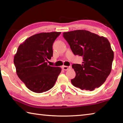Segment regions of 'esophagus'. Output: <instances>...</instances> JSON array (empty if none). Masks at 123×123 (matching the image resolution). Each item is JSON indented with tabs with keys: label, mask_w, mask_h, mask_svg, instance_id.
Instances as JSON below:
<instances>
[{
	"label": "esophagus",
	"mask_w": 123,
	"mask_h": 123,
	"mask_svg": "<svg viewBox=\"0 0 123 123\" xmlns=\"http://www.w3.org/2000/svg\"><path fill=\"white\" fill-rule=\"evenodd\" d=\"M70 68V67H68V66H62V69H63L64 70H67Z\"/></svg>",
	"instance_id": "1"
}]
</instances>
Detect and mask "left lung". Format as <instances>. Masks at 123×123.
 Returning <instances> with one entry per match:
<instances>
[{
	"label": "left lung",
	"mask_w": 123,
	"mask_h": 123,
	"mask_svg": "<svg viewBox=\"0 0 123 123\" xmlns=\"http://www.w3.org/2000/svg\"><path fill=\"white\" fill-rule=\"evenodd\" d=\"M63 36L74 55L83 57L82 64H72L76 73L72 85L91 91L101 86L111 73L114 58L109 40L85 30L63 32Z\"/></svg>",
	"instance_id": "obj_1"
}]
</instances>
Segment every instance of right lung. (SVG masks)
I'll return each mask as SVG.
<instances>
[{"instance_id":"add662e5","label":"right lung","mask_w":123,"mask_h":123,"mask_svg":"<svg viewBox=\"0 0 123 123\" xmlns=\"http://www.w3.org/2000/svg\"><path fill=\"white\" fill-rule=\"evenodd\" d=\"M60 32H42L20 44L14 56L18 76L27 88L40 93L53 88L61 68L48 65L53 55V45Z\"/></svg>"}]
</instances>
